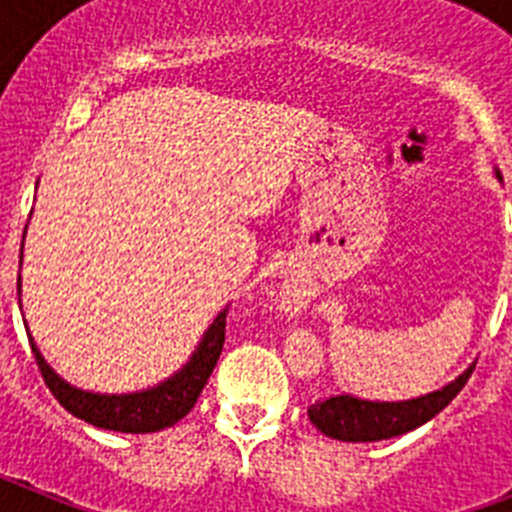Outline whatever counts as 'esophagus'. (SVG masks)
<instances>
[{
	"mask_svg": "<svg viewBox=\"0 0 512 512\" xmlns=\"http://www.w3.org/2000/svg\"><path fill=\"white\" fill-rule=\"evenodd\" d=\"M284 302H287V305L292 307V305H295V295H287V297H284Z\"/></svg>",
	"mask_w": 512,
	"mask_h": 512,
	"instance_id": "1",
	"label": "esophagus"
}]
</instances>
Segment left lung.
Segmentation results:
<instances>
[{"label": "left lung", "instance_id": "8db88e82", "mask_svg": "<svg viewBox=\"0 0 512 512\" xmlns=\"http://www.w3.org/2000/svg\"><path fill=\"white\" fill-rule=\"evenodd\" d=\"M497 179H503L497 171ZM474 372V364L467 372L459 374L454 382L428 395L413 397V400L400 402H372L359 400L354 395H336L328 397L323 402H315L307 408L312 425L320 433L338 441L348 443H369V441H384V438H395L402 433L415 431L418 425L428 423L436 418L469 382Z\"/></svg>", "mask_w": 512, "mask_h": 512}]
</instances>
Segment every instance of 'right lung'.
<instances>
[{
	"label": "right lung",
	"instance_id": "right-lung-1",
	"mask_svg": "<svg viewBox=\"0 0 512 512\" xmlns=\"http://www.w3.org/2000/svg\"><path fill=\"white\" fill-rule=\"evenodd\" d=\"M17 292H20V279H17ZM225 318H228V307L217 312V318L212 320V325L202 336L192 359L174 377L156 384L151 390L130 392V395H99V392H84L74 384L63 382L43 359L33 336L27 338H30V348H33V356L38 361V369L48 384V390L71 415L87 420L97 428H104V431L156 433L161 428L179 423L194 408L197 397L202 395L207 379H210L212 369L220 359V351H223Z\"/></svg>",
	"mask_w": 512,
	"mask_h": 512
}]
</instances>
